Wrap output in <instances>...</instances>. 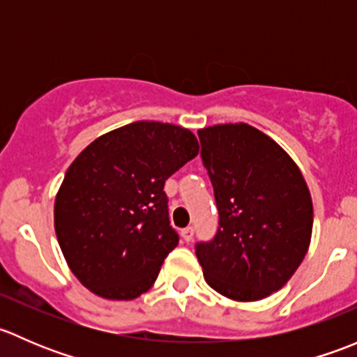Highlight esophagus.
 <instances>
[{
  "mask_svg": "<svg viewBox=\"0 0 357 357\" xmlns=\"http://www.w3.org/2000/svg\"><path fill=\"white\" fill-rule=\"evenodd\" d=\"M193 233H195V229H193V226H188V228H185L181 231V236L185 242H192L193 240Z\"/></svg>",
  "mask_w": 357,
  "mask_h": 357,
  "instance_id": "esophagus-1",
  "label": "esophagus"
}]
</instances>
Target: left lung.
I'll return each instance as SVG.
<instances>
[{
    "instance_id": "8db88e82",
    "label": "left lung",
    "mask_w": 357,
    "mask_h": 357,
    "mask_svg": "<svg viewBox=\"0 0 357 357\" xmlns=\"http://www.w3.org/2000/svg\"><path fill=\"white\" fill-rule=\"evenodd\" d=\"M219 226L195 254L205 282L233 301H261L301 266L311 242L312 202L289 153L252 126L199 131Z\"/></svg>"
}]
</instances>
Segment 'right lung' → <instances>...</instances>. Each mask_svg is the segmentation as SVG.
Segmentation results:
<instances>
[{"label":"right lung","instance_id":"right-lung-1","mask_svg":"<svg viewBox=\"0 0 357 357\" xmlns=\"http://www.w3.org/2000/svg\"><path fill=\"white\" fill-rule=\"evenodd\" d=\"M199 153L192 131L136 121L86 146L55 200V231L70 271L96 295L131 301L157 280L179 242L165 179Z\"/></svg>","mask_w":357,"mask_h":357}]
</instances>
